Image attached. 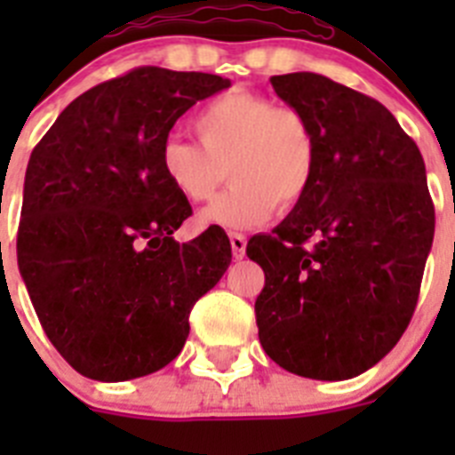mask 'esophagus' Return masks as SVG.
<instances>
[{
  "label": "esophagus",
  "instance_id": "1",
  "mask_svg": "<svg viewBox=\"0 0 455 455\" xmlns=\"http://www.w3.org/2000/svg\"><path fill=\"white\" fill-rule=\"evenodd\" d=\"M246 243L248 239L241 232H230V246H232V255L235 259H241V257L246 255Z\"/></svg>",
  "mask_w": 455,
  "mask_h": 455
}]
</instances>
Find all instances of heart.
Here are the masks:
<instances>
[{"label":"heart","instance_id":"obj_1","mask_svg":"<svg viewBox=\"0 0 455 455\" xmlns=\"http://www.w3.org/2000/svg\"><path fill=\"white\" fill-rule=\"evenodd\" d=\"M198 143L164 140L159 168L168 187L191 204L232 187L198 214L200 228L248 230L305 198L316 168L312 120L293 104L248 91L225 92L193 118Z\"/></svg>","mask_w":455,"mask_h":455}]
</instances>
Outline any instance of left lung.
Returning a JSON list of instances; mask_svg holds the SVG:
<instances>
[{
  "label": "left lung",
  "instance_id": "1",
  "mask_svg": "<svg viewBox=\"0 0 455 455\" xmlns=\"http://www.w3.org/2000/svg\"><path fill=\"white\" fill-rule=\"evenodd\" d=\"M271 84L312 120L316 168L273 235L248 241L264 268L259 341L296 376L347 380L396 347L417 307L435 235L424 159L369 95L315 72Z\"/></svg>",
  "mask_w": 455,
  "mask_h": 455
}]
</instances>
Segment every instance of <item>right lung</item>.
Segmentation results:
<instances>
[{"label": "right lung", "instance_id": "right-lung-1", "mask_svg": "<svg viewBox=\"0 0 455 455\" xmlns=\"http://www.w3.org/2000/svg\"><path fill=\"white\" fill-rule=\"evenodd\" d=\"M228 86L219 75L136 68L68 104L31 152L20 275L45 335L82 376L120 383L172 363L191 307L230 267L220 230L172 239L191 204L159 168L175 120Z\"/></svg>", "mask_w": 455, "mask_h": 455}]
</instances>
